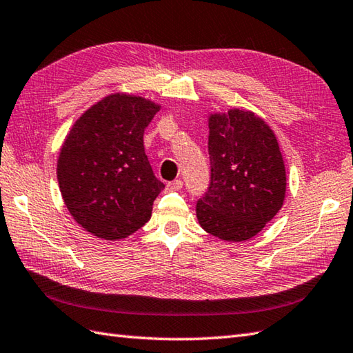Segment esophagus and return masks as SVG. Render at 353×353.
I'll list each match as a JSON object with an SVG mask.
<instances>
[{
  "mask_svg": "<svg viewBox=\"0 0 353 353\" xmlns=\"http://www.w3.org/2000/svg\"><path fill=\"white\" fill-rule=\"evenodd\" d=\"M168 190H179V189H183V181L181 179H174V181H170V183H168Z\"/></svg>",
  "mask_w": 353,
  "mask_h": 353,
  "instance_id": "1",
  "label": "esophagus"
}]
</instances>
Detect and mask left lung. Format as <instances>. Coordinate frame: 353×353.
I'll use <instances>...</instances> for the list:
<instances>
[{
	"label": "left lung",
	"mask_w": 353,
	"mask_h": 353,
	"mask_svg": "<svg viewBox=\"0 0 353 353\" xmlns=\"http://www.w3.org/2000/svg\"><path fill=\"white\" fill-rule=\"evenodd\" d=\"M208 127L211 174L196 203L199 225L222 240H248L283 207V154L269 125L252 112L211 114Z\"/></svg>",
	"instance_id": "obj_1"
}]
</instances>
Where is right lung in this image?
Masks as SVG:
<instances>
[{
	"label": "right lung",
	"instance_id": "add662e5",
	"mask_svg": "<svg viewBox=\"0 0 353 353\" xmlns=\"http://www.w3.org/2000/svg\"><path fill=\"white\" fill-rule=\"evenodd\" d=\"M160 107L127 93L101 99L70 128L57 161L69 213L83 228L119 240L150 221L164 184L145 154L143 132Z\"/></svg>",
	"mask_w": 353,
	"mask_h": 353
}]
</instances>
